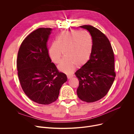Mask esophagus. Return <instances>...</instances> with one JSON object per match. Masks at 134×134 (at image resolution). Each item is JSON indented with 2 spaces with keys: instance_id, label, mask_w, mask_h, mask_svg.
I'll use <instances>...</instances> for the list:
<instances>
[{
  "instance_id": "obj_1",
  "label": "esophagus",
  "mask_w": 134,
  "mask_h": 134,
  "mask_svg": "<svg viewBox=\"0 0 134 134\" xmlns=\"http://www.w3.org/2000/svg\"><path fill=\"white\" fill-rule=\"evenodd\" d=\"M67 76L68 79H71V78L72 77L73 75H68Z\"/></svg>"
}]
</instances>
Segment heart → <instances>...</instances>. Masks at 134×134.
Segmentation results:
<instances>
[{"label":"heart","mask_w":134,"mask_h":134,"mask_svg":"<svg viewBox=\"0 0 134 134\" xmlns=\"http://www.w3.org/2000/svg\"><path fill=\"white\" fill-rule=\"evenodd\" d=\"M93 50V41L91 36L83 31L64 32L57 36L48 49L52 61L59 64L64 55L65 58L58 66L59 70L70 73L77 65L81 67L87 64Z\"/></svg>","instance_id":"heart-1"}]
</instances>
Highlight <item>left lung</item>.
I'll use <instances>...</instances> for the list:
<instances>
[{
	"label": "left lung",
	"mask_w": 134,
	"mask_h": 134,
	"mask_svg": "<svg viewBox=\"0 0 134 134\" xmlns=\"http://www.w3.org/2000/svg\"><path fill=\"white\" fill-rule=\"evenodd\" d=\"M92 36L93 50L86 65L75 73L79 80L78 97L86 102H93L103 98L108 93L116 77L114 57L108 37L91 25H82Z\"/></svg>",
	"instance_id": "1"
}]
</instances>
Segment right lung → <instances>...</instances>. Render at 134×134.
I'll return each instance as SVG.
<instances>
[{
	"label": "right lung",
	"mask_w": 134,
	"mask_h": 134,
	"mask_svg": "<svg viewBox=\"0 0 134 134\" xmlns=\"http://www.w3.org/2000/svg\"><path fill=\"white\" fill-rule=\"evenodd\" d=\"M51 31V28L41 27L28 35L19 49L17 59L18 76L23 91L32 101L45 105L57 100L67 80L49 55L47 41Z\"/></svg>",
	"instance_id": "1"
}]
</instances>
